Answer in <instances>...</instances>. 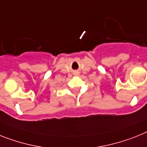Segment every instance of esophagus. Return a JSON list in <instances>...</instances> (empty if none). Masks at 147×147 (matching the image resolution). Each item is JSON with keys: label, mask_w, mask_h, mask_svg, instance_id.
<instances>
[{"label": "esophagus", "mask_w": 147, "mask_h": 147, "mask_svg": "<svg viewBox=\"0 0 147 147\" xmlns=\"http://www.w3.org/2000/svg\"><path fill=\"white\" fill-rule=\"evenodd\" d=\"M74 76H79V72H78V71H76V73L74 74Z\"/></svg>", "instance_id": "esophagus-1"}]
</instances>
